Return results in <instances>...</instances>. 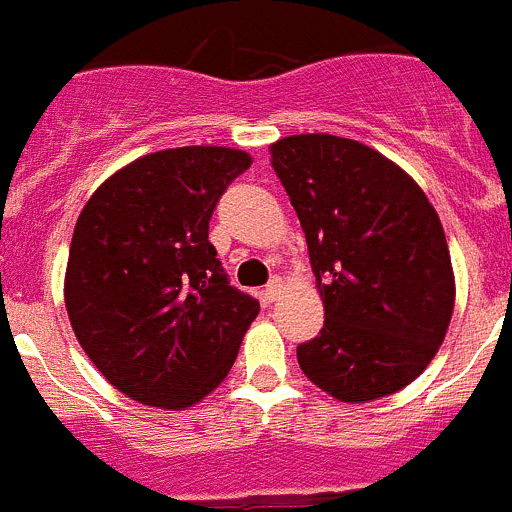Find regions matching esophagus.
<instances>
[{
    "mask_svg": "<svg viewBox=\"0 0 512 512\" xmlns=\"http://www.w3.org/2000/svg\"><path fill=\"white\" fill-rule=\"evenodd\" d=\"M281 289H284V284H281L279 276H274V279H271L269 284H266V289H264L266 302H276V299L281 297Z\"/></svg>",
    "mask_w": 512,
    "mask_h": 512,
    "instance_id": "esophagus-1",
    "label": "esophagus"
}]
</instances>
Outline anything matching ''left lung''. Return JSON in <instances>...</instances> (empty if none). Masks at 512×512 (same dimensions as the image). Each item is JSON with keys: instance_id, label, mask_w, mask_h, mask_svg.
<instances>
[{"instance_id": "obj_1", "label": "left lung", "mask_w": 512, "mask_h": 512, "mask_svg": "<svg viewBox=\"0 0 512 512\" xmlns=\"http://www.w3.org/2000/svg\"><path fill=\"white\" fill-rule=\"evenodd\" d=\"M271 167L307 236L325 302L299 368L337 401L409 386L431 363L454 309L437 210L401 167L353 139L297 134L271 144Z\"/></svg>"}]
</instances>
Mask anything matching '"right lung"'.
<instances>
[{"mask_svg": "<svg viewBox=\"0 0 512 512\" xmlns=\"http://www.w3.org/2000/svg\"><path fill=\"white\" fill-rule=\"evenodd\" d=\"M248 167L241 149H164L111 175L78 215L65 271L70 325L134 401L185 409L236 363L259 299L231 287L208 228Z\"/></svg>", "mask_w": 512, "mask_h": 512, "instance_id": "right-lung-1", "label": "right lung"}]
</instances>
